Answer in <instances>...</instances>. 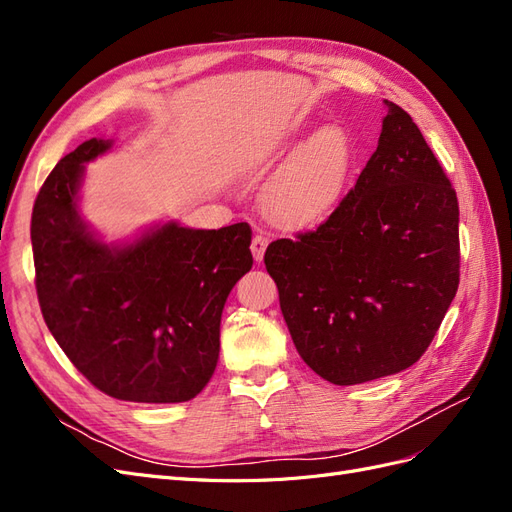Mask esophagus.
<instances>
[{
	"mask_svg": "<svg viewBox=\"0 0 512 512\" xmlns=\"http://www.w3.org/2000/svg\"><path fill=\"white\" fill-rule=\"evenodd\" d=\"M267 245H269V237L265 235V232H256L254 239H252V256H254L256 262H260L262 256H265Z\"/></svg>",
	"mask_w": 512,
	"mask_h": 512,
	"instance_id": "esophagus-1",
	"label": "esophagus"
}]
</instances>
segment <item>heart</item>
<instances>
[{
	"mask_svg": "<svg viewBox=\"0 0 512 512\" xmlns=\"http://www.w3.org/2000/svg\"><path fill=\"white\" fill-rule=\"evenodd\" d=\"M348 162L350 147L344 130L320 128L269 179L262 194L269 218L286 228H303L322 220L344 188Z\"/></svg>",
	"mask_w": 512,
	"mask_h": 512,
	"instance_id": "b5f03b06",
	"label": "heart"
}]
</instances>
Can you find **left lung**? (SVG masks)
Instances as JSON below:
<instances>
[{
  "label": "left lung",
  "instance_id": "obj_1",
  "mask_svg": "<svg viewBox=\"0 0 512 512\" xmlns=\"http://www.w3.org/2000/svg\"><path fill=\"white\" fill-rule=\"evenodd\" d=\"M384 104L378 147L329 220L265 252L297 352L339 386L414 365L459 286L457 194L412 117Z\"/></svg>",
  "mask_w": 512,
  "mask_h": 512
}]
</instances>
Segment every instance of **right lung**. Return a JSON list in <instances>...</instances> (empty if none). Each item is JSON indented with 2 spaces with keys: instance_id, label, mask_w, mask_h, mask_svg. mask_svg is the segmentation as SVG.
Returning a JSON list of instances; mask_svg holds the SVG:
<instances>
[{
  "instance_id": "right-lung-1",
  "label": "right lung",
  "mask_w": 512,
  "mask_h": 512,
  "mask_svg": "<svg viewBox=\"0 0 512 512\" xmlns=\"http://www.w3.org/2000/svg\"><path fill=\"white\" fill-rule=\"evenodd\" d=\"M113 141L89 138L46 177L32 213L36 292L46 327L102 393L179 404L211 380L228 294L252 269V228L175 222L128 245L102 243L79 215L85 162Z\"/></svg>"
}]
</instances>
